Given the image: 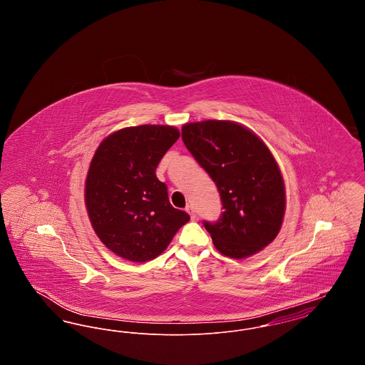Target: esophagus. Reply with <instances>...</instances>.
Returning a JSON list of instances; mask_svg holds the SVG:
<instances>
[{
    "label": "esophagus",
    "mask_w": 365,
    "mask_h": 365,
    "mask_svg": "<svg viewBox=\"0 0 365 365\" xmlns=\"http://www.w3.org/2000/svg\"><path fill=\"white\" fill-rule=\"evenodd\" d=\"M186 210H187V213L190 215L191 219H195V210H194V208H192L191 205H187Z\"/></svg>",
    "instance_id": "1"
}]
</instances>
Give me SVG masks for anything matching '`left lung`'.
I'll return each instance as SVG.
<instances>
[{
    "label": "left lung",
    "instance_id": "1",
    "mask_svg": "<svg viewBox=\"0 0 365 365\" xmlns=\"http://www.w3.org/2000/svg\"><path fill=\"white\" fill-rule=\"evenodd\" d=\"M182 139L220 195V217L202 222L216 249L243 259L272 242L282 226L286 197L278 164L264 142L225 120L185 124Z\"/></svg>",
    "mask_w": 365,
    "mask_h": 365
}]
</instances>
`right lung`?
<instances>
[{
	"mask_svg": "<svg viewBox=\"0 0 365 365\" xmlns=\"http://www.w3.org/2000/svg\"><path fill=\"white\" fill-rule=\"evenodd\" d=\"M171 125L123 128L103 140L86 179L87 212L108 249L135 262L152 260L190 216L175 209L157 179L160 160L179 138Z\"/></svg>",
	"mask_w": 365,
	"mask_h": 365,
	"instance_id": "1",
	"label": "right lung"
}]
</instances>
